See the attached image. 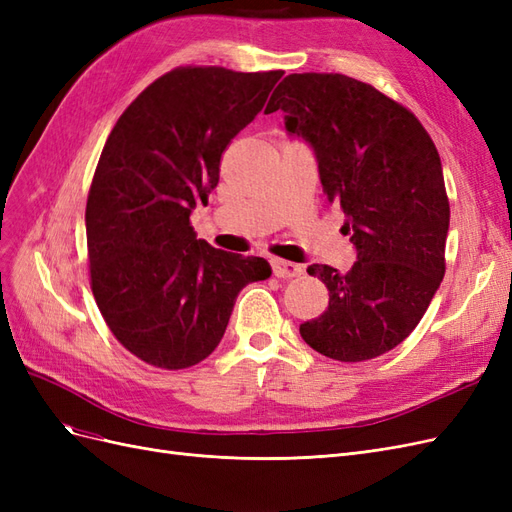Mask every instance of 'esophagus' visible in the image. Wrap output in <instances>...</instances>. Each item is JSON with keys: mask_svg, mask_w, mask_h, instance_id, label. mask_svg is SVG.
Here are the masks:
<instances>
[{"mask_svg": "<svg viewBox=\"0 0 512 512\" xmlns=\"http://www.w3.org/2000/svg\"><path fill=\"white\" fill-rule=\"evenodd\" d=\"M271 269H273L275 277H286V280H288V277H299L303 273L301 265H294V262L282 260V258H273Z\"/></svg>", "mask_w": 512, "mask_h": 512, "instance_id": "esophagus-1", "label": "esophagus"}]
</instances>
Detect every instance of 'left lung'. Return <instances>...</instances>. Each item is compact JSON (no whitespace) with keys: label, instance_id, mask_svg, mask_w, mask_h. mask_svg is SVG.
Segmentation results:
<instances>
[{"label":"left lung","instance_id":"1","mask_svg":"<svg viewBox=\"0 0 512 512\" xmlns=\"http://www.w3.org/2000/svg\"><path fill=\"white\" fill-rule=\"evenodd\" d=\"M277 108L312 145L356 247L348 273L307 269L329 288V307L301 337L335 361L376 359L414 331L444 277L451 209L438 149L406 106L346 74H288L265 113Z\"/></svg>","mask_w":512,"mask_h":512}]
</instances>
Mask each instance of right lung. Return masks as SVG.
Returning <instances> with one entry per match:
<instances>
[{
  "instance_id": "add662e5",
  "label": "right lung",
  "mask_w": 512,
  "mask_h": 512,
  "mask_svg": "<svg viewBox=\"0 0 512 512\" xmlns=\"http://www.w3.org/2000/svg\"><path fill=\"white\" fill-rule=\"evenodd\" d=\"M282 70L175 68L138 96L106 138L85 226L91 290L108 329L138 359L185 369L218 348L237 294L267 280L265 258L196 239L220 160L265 106Z\"/></svg>"
}]
</instances>
